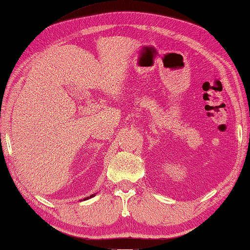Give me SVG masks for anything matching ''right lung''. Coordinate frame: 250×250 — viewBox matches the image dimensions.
<instances>
[{"instance_id": "add662e5", "label": "right lung", "mask_w": 250, "mask_h": 250, "mask_svg": "<svg viewBox=\"0 0 250 250\" xmlns=\"http://www.w3.org/2000/svg\"><path fill=\"white\" fill-rule=\"evenodd\" d=\"M94 196H95V194H93V195H91V196H89V197H86V198H84V200H85V199H88V198H92V197H94Z\"/></svg>"}]
</instances>
